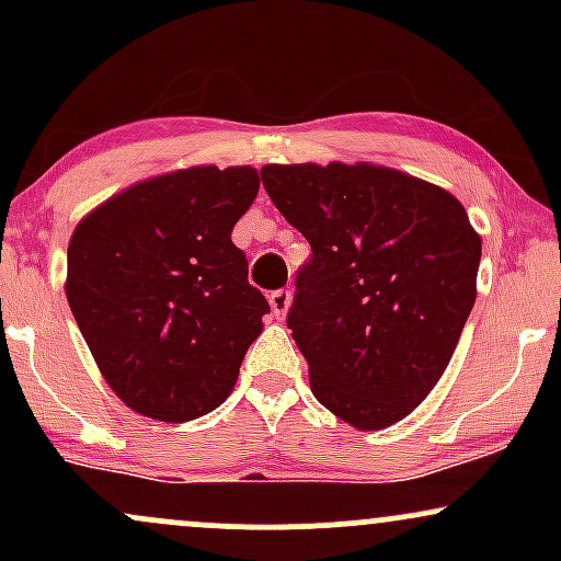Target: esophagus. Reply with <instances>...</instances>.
Wrapping results in <instances>:
<instances>
[{"label": "esophagus", "mask_w": 561, "mask_h": 561, "mask_svg": "<svg viewBox=\"0 0 561 561\" xmlns=\"http://www.w3.org/2000/svg\"><path fill=\"white\" fill-rule=\"evenodd\" d=\"M289 302H293V295H289V289H274V293L268 295V306H272L274 319H285L287 317Z\"/></svg>", "instance_id": "1"}]
</instances>
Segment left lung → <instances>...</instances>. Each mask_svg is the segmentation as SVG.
<instances>
[{"label":"left lung","instance_id":"left-lung-1","mask_svg":"<svg viewBox=\"0 0 561 561\" xmlns=\"http://www.w3.org/2000/svg\"><path fill=\"white\" fill-rule=\"evenodd\" d=\"M263 186L311 244L287 327L321 405L382 430L420 405L478 298L482 242L450 192L375 163H268Z\"/></svg>","mask_w":561,"mask_h":561}]
</instances>
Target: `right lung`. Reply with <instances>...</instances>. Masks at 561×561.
<instances>
[{"label":"right lung","mask_w":561,"mask_h":561,"mask_svg":"<svg viewBox=\"0 0 561 561\" xmlns=\"http://www.w3.org/2000/svg\"><path fill=\"white\" fill-rule=\"evenodd\" d=\"M259 186L250 165H192L126 186L73 229L68 306L137 414L190 422L234 390L268 313L231 242Z\"/></svg>","instance_id":"add662e5"}]
</instances>
